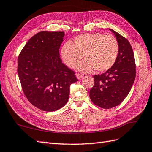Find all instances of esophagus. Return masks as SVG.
<instances>
[{"label":"esophagus","instance_id":"esophagus-1","mask_svg":"<svg viewBox=\"0 0 152 152\" xmlns=\"http://www.w3.org/2000/svg\"><path fill=\"white\" fill-rule=\"evenodd\" d=\"M83 75H81V74H76V77L78 80H81L83 77Z\"/></svg>","mask_w":152,"mask_h":152}]
</instances>
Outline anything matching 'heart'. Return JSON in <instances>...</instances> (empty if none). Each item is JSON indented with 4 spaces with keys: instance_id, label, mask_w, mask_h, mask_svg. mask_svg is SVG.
Listing matches in <instances>:
<instances>
[{
    "instance_id": "heart-1",
    "label": "heart",
    "mask_w": 152,
    "mask_h": 152,
    "mask_svg": "<svg viewBox=\"0 0 152 152\" xmlns=\"http://www.w3.org/2000/svg\"><path fill=\"white\" fill-rule=\"evenodd\" d=\"M118 52V43L115 37L95 32L80 35L72 43L66 42L61 48V57L66 66L73 69L84 55L86 59L77 66V70L87 72L96 69L102 72L114 65Z\"/></svg>"
}]
</instances>
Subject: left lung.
Here are the masks:
<instances>
[{"mask_svg":"<svg viewBox=\"0 0 152 152\" xmlns=\"http://www.w3.org/2000/svg\"><path fill=\"white\" fill-rule=\"evenodd\" d=\"M119 46L118 58L112 67L94 75V84L89 96L96 105L104 109L117 106L128 96L136 76V66L131 45L125 37L110 29Z\"/></svg>","mask_w":152,"mask_h":152,"instance_id":"left-lung-1","label":"left lung"}]
</instances>
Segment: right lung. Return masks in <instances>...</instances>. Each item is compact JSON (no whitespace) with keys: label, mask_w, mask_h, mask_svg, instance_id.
<instances>
[{"label":"right lung","mask_w":152,"mask_h":152,"mask_svg":"<svg viewBox=\"0 0 152 152\" xmlns=\"http://www.w3.org/2000/svg\"><path fill=\"white\" fill-rule=\"evenodd\" d=\"M64 36V31H40L30 39L19 56L17 72L24 94L31 104L45 111L64 106L70 86L77 81L59 57Z\"/></svg>","instance_id":"right-lung-1"}]
</instances>
